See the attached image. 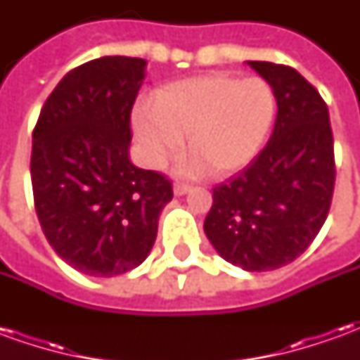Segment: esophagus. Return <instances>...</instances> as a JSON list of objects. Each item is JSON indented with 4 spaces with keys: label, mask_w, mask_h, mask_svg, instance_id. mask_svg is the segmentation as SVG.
I'll return each instance as SVG.
<instances>
[{
    "label": "esophagus",
    "mask_w": 360,
    "mask_h": 360,
    "mask_svg": "<svg viewBox=\"0 0 360 360\" xmlns=\"http://www.w3.org/2000/svg\"><path fill=\"white\" fill-rule=\"evenodd\" d=\"M188 191H191V185H187V183H175V185H173V193L177 196L187 195Z\"/></svg>",
    "instance_id": "esophagus-1"
}]
</instances>
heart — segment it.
<instances>
[{"label": "heart", "mask_w": 360, "mask_h": 360, "mask_svg": "<svg viewBox=\"0 0 360 360\" xmlns=\"http://www.w3.org/2000/svg\"><path fill=\"white\" fill-rule=\"evenodd\" d=\"M276 94L262 79L208 75L160 90L152 113L134 117V136L150 165L177 158L188 139L195 169L224 177L257 156L276 117Z\"/></svg>", "instance_id": "heart-1"}]
</instances>
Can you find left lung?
I'll use <instances>...</instances> for the list:
<instances>
[{
	"label": "left lung",
	"instance_id": "left-lung-1",
	"mask_svg": "<svg viewBox=\"0 0 360 360\" xmlns=\"http://www.w3.org/2000/svg\"><path fill=\"white\" fill-rule=\"evenodd\" d=\"M249 65L276 94V125L243 172L212 188L204 233L227 262L268 271L301 257L324 226L335 185L333 134L322 96L293 67Z\"/></svg>",
	"mask_w": 360,
	"mask_h": 360
}]
</instances>
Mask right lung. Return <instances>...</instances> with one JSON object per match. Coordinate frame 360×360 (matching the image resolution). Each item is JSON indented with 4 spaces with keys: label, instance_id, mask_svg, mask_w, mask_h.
I'll use <instances>...</instances> for the list:
<instances>
[{
    "label": "right lung",
    "instance_id": "add662e5",
    "mask_svg": "<svg viewBox=\"0 0 360 360\" xmlns=\"http://www.w3.org/2000/svg\"><path fill=\"white\" fill-rule=\"evenodd\" d=\"M141 58L92 59L59 81L32 133L34 208L53 250L86 276L133 270L156 241L172 181L129 160Z\"/></svg>",
    "mask_w": 360,
    "mask_h": 360
}]
</instances>
